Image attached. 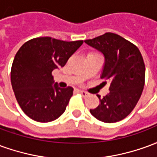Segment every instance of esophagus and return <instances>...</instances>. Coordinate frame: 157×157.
Listing matches in <instances>:
<instances>
[{
	"mask_svg": "<svg viewBox=\"0 0 157 157\" xmlns=\"http://www.w3.org/2000/svg\"><path fill=\"white\" fill-rule=\"evenodd\" d=\"M78 92L80 94H82V97H84V98H86V96H88V93H87V92H84V91H82V90H78Z\"/></svg>",
	"mask_w": 157,
	"mask_h": 157,
	"instance_id": "esophagus-1",
	"label": "esophagus"
}]
</instances>
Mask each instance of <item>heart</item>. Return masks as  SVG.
Instances as JSON below:
<instances>
[{"label":"heart","instance_id":"b5f03b06","mask_svg":"<svg viewBox=\"0 0 157 157\" xmlns=\"http://www.w3.org/2000/svg\"><path fill=\"white\" fill-rule=\"evenodd\" d=\"M90 54H94V53H90Z\"/></svg>","mask_w":157,"mask_h":157}]
</instances>
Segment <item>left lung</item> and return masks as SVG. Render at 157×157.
I'll use <instances>...</instances> for the list:
<instances>
[{
    "instance_id": "8db88e82",
    "label": "left lung",
    "mask_w": 157,
    "mask_h": 157,
    "mask_svg": "<svg viewBox=\"0 0 157 157\" xmlns=\"http://www.w3.org/2000/svg\"><path fill=\"white\" fill-rule=\"evenodd\" d=\"M85 43L103 54L105 63L101 78L110 83L109 94L102 98L97 95L100 104L90 113L104 123L120 121L135 109L143 92L145 67L141 54L135 44L113 33Z\"/></svg>"
}]
</instances>
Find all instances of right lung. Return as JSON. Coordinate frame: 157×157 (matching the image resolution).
I'll return each mask as SVG.
<instances>
[{
    "instance_id": "add662e5",
    "label": "right lung",
    "mask_w": 157,
    "mask_h": 157,
    "mask_svg": "<svg viewBox=\"0 0 157 157\" xmlns=\"http://www.w3.org/2000/svg\"><path fill=\"white\" fill-rule=\"evenodd\" d=\"M82 44V40L41 37L30 39L19 48L12 63L11 82L19 106L29 118L47 123L65 112L73 88L59 87L52 71L65 66Z\"/></svg>"
}]
</instances>
